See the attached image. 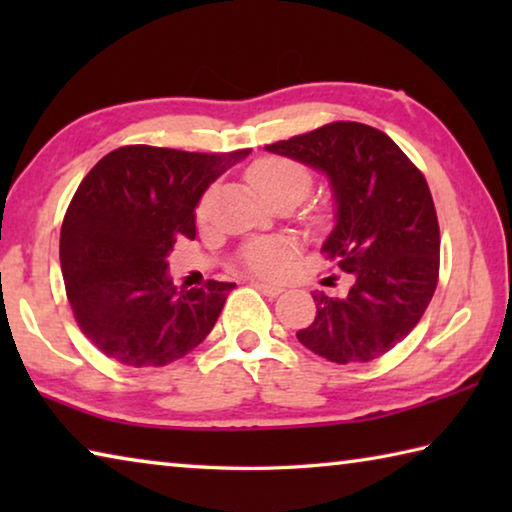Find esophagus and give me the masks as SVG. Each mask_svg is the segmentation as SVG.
Segmentation results:
<instances>
[{
    "label": "esophagus",
    "mask_w": 512,
    "mask_h": 512,
    "mask_svg": "<svg viewBox=\"0 0 512 512\" xmlns=\"http://www.w3.org/2000/svg\"><path fill=\"white\" fill-rule=\"evenodd\" d=\"M250 284H253L257 291H262L264 296H271V298L280 296V293H282V287H277V284H266V282H259V280H253Z\"/></svg>",
    "instance_id": "1"
}]
</instances>
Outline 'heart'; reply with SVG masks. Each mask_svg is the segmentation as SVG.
Listing matches in <instances>:
<instances>
[{
    "label": "heart",
    "instance_id": "obj_1",
    "mask_svg": "<svg viewBox=\"0 0 512 512\" xmlns=\"http://www.w3.org/2000/svg\"><path fill=\"white\" fill-rule=\"evenodd\" d=\"M248 183L253 185L255 192L268 203L280 201V198H291V201H300L302 196L309 192L311 187V173L296 160L289 158H262L257 160L253 167L248 169ZM214 194H205L201 205H198V214L205 216L210 210ZM289 257V246L280 239H259L253 241L246 248V264L253 271L262 275H275L282 271L284 262Z\"/></svg>",
    "mask_w": 512,
    "mask_h": 512
}]
</instances>
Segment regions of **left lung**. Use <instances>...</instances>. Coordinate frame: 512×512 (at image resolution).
<instances>
[{
  "mask_svg": "<svg viewBox=\"0 0 512 512\" xmlns=\"http://www.w3.org/2000/svg\"><path fill=\"white\" fill-rule=\"evenodd\" d=\"M266 151L325 173L336 223L323 253L352 280L339 298L311 293L316 318L298 341L334 363L393 350L438 284L440 230L420 169L386 133L357 121H332Z\"/></svg>",
  "mask_w": 512,
  "mask_h": 512,
  "instance_id": "1",
  "label": "left lung"
}]
</instances>
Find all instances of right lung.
Returning a JSON list of instances; mask_svg holds the SVG:
<instances>
[{"label": "right lung", "instance_id": "right-lung-1", "mask_svg": "<svg viewBox=\"0 0 512 512\" xmlns=\"http://www.w3.org/2000/svg\"><path fill=\"white\" fill-rule=\"evenodd\" d=\"M248 153L121 146L83 178L60 228V268L76 323L106 357L167 366L212 332L235 284L178 289L167 257L196 237L205 189Z\"/></svg>", "mask_w": 512, "mask_h": 512}]
</instances>
